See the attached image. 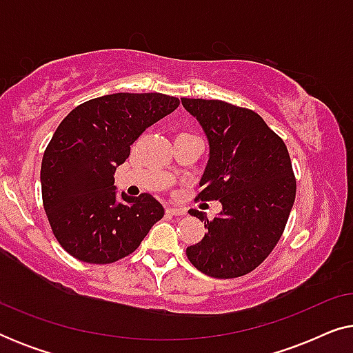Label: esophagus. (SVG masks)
<instances>
[{"mask_svg":"<svg viewBox=\"0 0 353 353\" xmlns=\"http://www.w3.org/2000/svg\"><path fill=\"white\" fill-rule=\"evenodd\" d=\"M165 210H167V214H170V215H185L186 214V209H183V207H176V205H168Z\"/></svg>","mask_w":353,"mask_h":353,"instance_id":"esophagus-1","label":"esophagus"}]
</instances>
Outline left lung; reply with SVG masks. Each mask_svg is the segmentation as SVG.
Masks as SVG:
<instances>
[{
  "instance_id": "left-lung-1",
  "label": "left lung",
  "mask_w": 353,
  "mask_h": 353,
  "mask_svg": "<svg viewBox=\"0 0 353 353\" xmlns=\"http://www.w3.org/2000/svg\"><path fill=\"white\" fill-rule=\"evenodd\" d=\"M181 104L209 143L197 197L221 204L214 220L191 212L207 233L186 255L207 276H243L276 245L296 199L286 144L254 110L219 99L181 98Z\"/></svg>"
}]
</instances>
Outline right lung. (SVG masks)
I'll list each match as a JSON object with an SVG mask.
<instances>
[{
    "instance_id": "right-lung-1",
    "label": "right lung",
    "mask_w": 353,
    "mask_h": 353,
    "mask_svg": "<svg viewBox=\"0 0 353 353\" xmlns=\"http://www.w3.org/2000/svg\"><path fill=\"white\" fill-rule=\"evenodd\" d=\"M178 105L162 93L105 94L77 105L57 127L41 162L43 205L72 257L117 262L162 219L161 202L119 192L114 175L134 139Z\"/></svg>"
}]
</instances>
